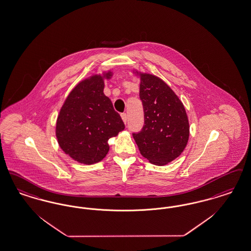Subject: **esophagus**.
<instances>
[{"instance_id":"34e87169","label":"esophagus","mask_w":251,"mask_h":251,"mask_svg":"<svg viewBox=\"0 0 251 251\" xmlns=\"http://www.w3.org/2000/svg\"><path fill=\"white\" fill-rule=\"evenodd\" d=\"M121 119H122L123 122L126 124V122H127V115H126V113H122L121 114Z\"/></svg>"}]
</instances>
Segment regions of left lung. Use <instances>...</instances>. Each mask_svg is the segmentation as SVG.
<instances>
[{"mask_svg": "<svg viewBox=\"0 0 251 251\" xmlns=\"http://www.w3.org/2000/svg\"><path fill=\"white\" fill-rule=\"evenodd\" d=\"M140 77V99L145 125L132 136L141 155L155 165H165L185 150L190 124L185 107L177 95L160 77L137 70Z\"/></svg>", "mask_w": 251, "mask_h": 251, "instance_id": "left-lung-1", "label": "left lung"}]
</instances>
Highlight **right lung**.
<instances>
[{"label":"right lung","mask_w":251,"mask_h":251,"mask_svg":"<svg viewBox=\"0 0 251 251\" xmlns=\"http://www.w3.org/2000/svg\"><path fill=\"white\" fill-rule=\"evenodd\" d=\"M112 71L80 81L64 100L56 122V137L62 151L75 161L93 164L109 151L108 140L124 130L121 116L104 95V80Z\"/></svg>","instance_id":"add662e5"}]
</instances>
